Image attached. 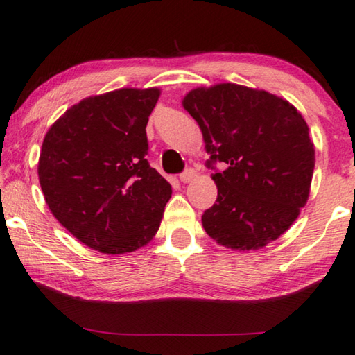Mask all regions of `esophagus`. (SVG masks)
I'll list each match as a JSON object with an SVG mask.
<instances>
[{"instance_id": "34e87169", "label": "esophagus", "mask_w": 355, "mask_h": 355, "mask_svg": "<svg viewBox=\"0 0 355 355\" xmlns=\"http://www.w3.org/2000/svg\"><path fill=\"white\" fill-rule=\"evenodd\" d=\"M194 177H196L194 169H186L183 173H180V180H182V183H189Z\"/></svg>"}]
</instances>
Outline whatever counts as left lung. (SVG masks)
<instances>
[{
    "instance_id": "1",
    "label": "left lung",
    "mask_w": 355,
    "mask_h": 355,
    "mask_svg": "<svg viewBox=\"0 0 355 355\" xmlns=\"http://www.w3.org/2000/svg\"><path fill=\"white\" fill-rule=\"evenodd\" d=\"M183 108L203 133L217 200L202 216L218 245L250 251L263 248L292 227L307 203L315 149L307 122L279 96L237 83L198 87Z\"/></svg>"
}]
</instances>
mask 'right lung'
Wrapping results in <instances>:
<instances>
[{
  "label": "right lung",
  "instance_id": "obj_1",
  "mask_svg": "<svg viewBox=\"0 0 355 355\" xmlns=\"http://www.w3.org/2000/svg\"><path fill=\"white\" fill-rule=\"evenodd\" d=\"M159 88L89 96L44 135L38 180L53 216L76 239L105 254L149 243L172 188L146 159V125Z\"/></svg>",
  "mask_w": 355,
  "mask_h": 355
}]
</instances>
